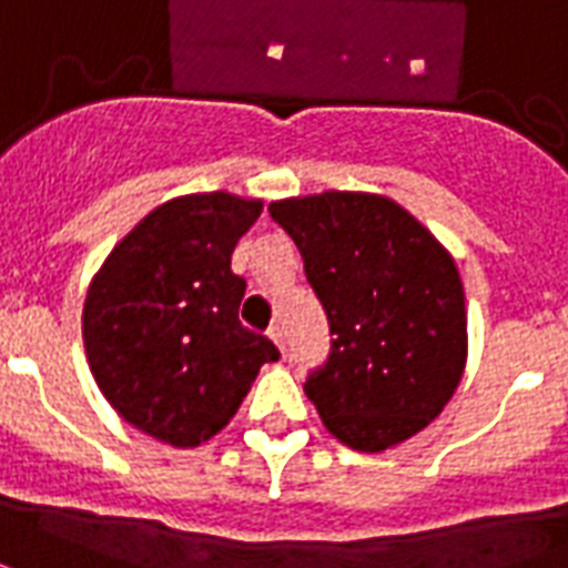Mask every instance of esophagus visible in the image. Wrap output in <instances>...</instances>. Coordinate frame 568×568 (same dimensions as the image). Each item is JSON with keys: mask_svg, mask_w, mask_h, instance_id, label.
Wrapping results in <instances>:
<instances>
[{"mask_svg": "<svg viewBox=\"0 0 568 568\" xmlns=\"http://www.w3.org/2000/svg\"><path fill=\"white\" fill-rule=\"evenodd\" d=\"M266 334H270L272 344L278 346V349H284V328H281L278 323H272V325H270V332H266Z\"/></svg>", "mask_w": 568, "mask_h": 568, "instance_id": "obj_1", "label": "esophagus"}]
</instances>
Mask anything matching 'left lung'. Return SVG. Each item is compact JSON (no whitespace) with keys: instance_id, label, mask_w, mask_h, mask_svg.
<instances>
[{"instance_id":"1","label":"left lung","mask_w":568,"mask_h":568,"mask_svg":"<svg viewBox=\"0 0 568 568\" xmlns=\"http://www.w3.org/2000/svg\"><path fill=\"white\" fill-rule=\"evenodd\" d=\"M328 316L332 353L305 382L325 429L388 450L442 415L468 358L465 290L450 252L397 201L371 192L272 201Z\"/></svg>"}]
</instances>
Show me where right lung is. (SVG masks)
<instances>
[{
	"label": "right lung",
	"mask_w": 568,
	"mask_h": 568,
	"mask_svg": "<svg viewBox=\"0 0 568 568\" xmlns=\"http://www.w3.org/2000/svg\"><path fill=\"white\" fill-rule=\"evenodd\" d=\"M263 201L231 192L171 197L112 248L82 307L97 388L126 424L171 447L210 442L278 362L240 323L245 278L231 272Z\"/></svg>",
	"instance_id": "1"
}]
</instances>
